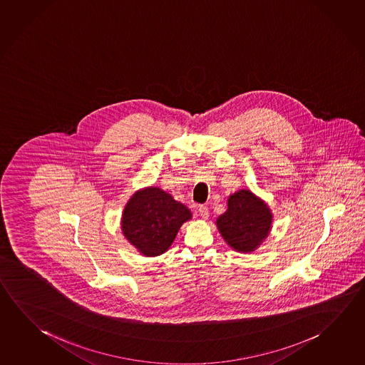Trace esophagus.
<instances>
[{
    "label": "esophagus",
    "instance_id": "obj_1",
    "mask_svg": "<svg viewBox=\"0 0 365 365\" xmlns=\"http://www.w3.org/2000/svg\"><path fill=\"white\" fill-rule=\"evenodd\" d=\"M198 214H200V217H204V219H207L209 217V209H207V206H205V205H200L197 207Z\"/></svg>",
    "mask_w": 365,
    "mask_h": 365
}]
</instances>
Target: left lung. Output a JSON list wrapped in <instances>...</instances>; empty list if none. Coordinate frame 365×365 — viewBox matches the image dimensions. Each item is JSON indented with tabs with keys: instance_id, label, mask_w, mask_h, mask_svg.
<instances>
[{
	"instance_id": "1",
	"label": "left lung",
	"mask_w": 365,
	"mask_h": 365,
	"mask_svg": "<svg viewBox=\"0 0 365 365\" xmlns=\"http://www.w3.org/2000/svg\"><path fill=\"white\" fill-rule=\"evenodd\" d=\"M273 215L268 205L249 190L228 198V209L217 219L224 241L238 252H252L268 237Z\"/></svg>"
}]
</instances>
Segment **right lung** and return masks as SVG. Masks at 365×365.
<instances>
[{
  "instance_id": "add662e5",
  "label": "right lung",
  "mask_w": 365,
  "mask_h": 365,
  "mask_svg": "<svg viewBox=\"0 0 365 365\" xmlns=\"http://www.w3.org/2000/svg\"><path fill=\"white\" fill-rule=\"evenodd\" d=\"M191 217L187 206L151 185L129 198L123 211V235L142 255H161L173 243L182 224Z\"/></svg>"
}]
</instances>
